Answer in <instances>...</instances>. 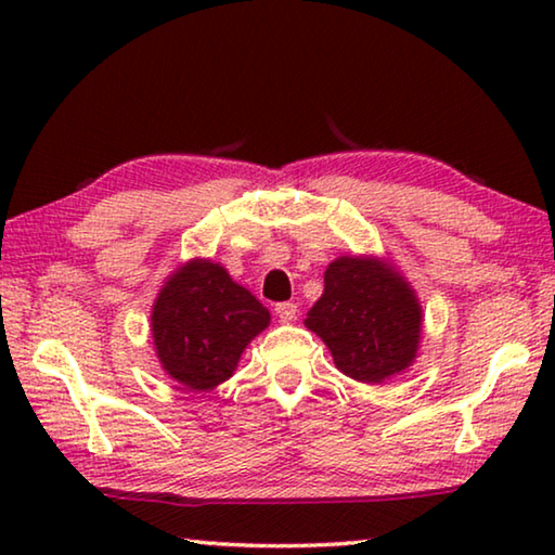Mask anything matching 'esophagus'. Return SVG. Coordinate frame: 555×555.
Segmentation results:
<instances>
[{"label": "esophagus", "instance_id": "34e87169", "mask_svg": "<svg viewBox=\"0 0 555 555\" xmlns=\"http://www.w3.org/2000/svg\"><path fill=\"white\" fill-rule=\"evenodd\" d=\"M276 315H279V321H281V323H291V321H296V315H298V306L294 304V300H284V304H276Z\"/></svg>", "mask_w": 555, "mask_h": 555}]
</instances>
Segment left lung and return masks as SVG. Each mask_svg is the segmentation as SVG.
I'll return each mask as SVG.
<instances>
[{
    "label": "left lung",
    "instance_id": "8db88e82",
    "mask_svg": "<svg viewBox=\"0 0 555 555\" xmlns=\"http://www.w3.org/2000/svg\"><path fill=\"white\" fill-rule=\"evenodd\" d=\"M421 304L409 281L379 257H340L325 269L323 296L306 327L327 345L335 367L379 384L411 367L421 343Z\"/></svg>",
    "mask_w": 555,
    "mask_h": 555
}]
</instances>
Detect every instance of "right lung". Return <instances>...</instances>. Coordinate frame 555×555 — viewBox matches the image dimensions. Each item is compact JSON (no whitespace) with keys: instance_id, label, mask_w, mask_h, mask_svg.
<instances>
[{"instance_id":"right-lung-1","label":"right lung","mask_w":555,"mask_h":555,"mask_svg":"<svg viewBox=\"0 0 555 555\" xmlns=\"http://www.w3.org/2000/svg\"><path fill=\"white\" fill-rule=\"evenodd\" d=\"M271 315L224 267L191 259L178 267L152 308L156 357L185 389L208 391L230 379Z\"/></svg>"}]
</instances>
